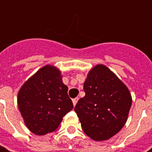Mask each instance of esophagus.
<instances>
[{
	"instance_id": "esophagus-1",
	"label": "esophagus",
	"mask_w": 152,
	"mask_h": 152,
	"mask_svg": "<svg viewBox=\"0 0 152 152\" xmlns=\"http://www.w3.org/2000/svg\"><path fill=\"white\" fill-rule=\"evenodd\" d=\"M78 101H79V98H74V99H73V104L74 107L76 106V104H77Z\"/></svg>"
}]
</instances>
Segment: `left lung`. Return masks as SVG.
Returning <instances> with one entry per match:
<instances>
[{"label": "left lung", "instance_id": "8db88e82", "mask_svg": "<svg viewBox=\"0 0 152 152\" xmlns=\"http://www.w3.org/2000/svg\"><path fill=\"white\" fill-rule=\"evenodd\" d=\"M85 96L74 108L86 135L96 141L107 140L122 129L132 105L128 87L103 64L88 73Z\"/></svg>", "mask_w": 152, "mask_h": 152}]
</instances>
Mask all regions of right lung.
Here are the masks:
<instances>
[{
    "instance_id": "1",
    "label": "right lung",
    "mask_w": 152,
    "mask_h": 152,
    "mask_svg": "<svg viewBox=\"0 0 152 152\" xmlns=\"http://www.w3.org/2000/svg\"><path fill=\"white\" fill-rule=\"evenodd\" d=\"M67 90L61 71L50 64L39 68L22 85L18 106L33 134L45 135L57 130L62 118L73 107Z\"/></svg>"
}]
</instances>
